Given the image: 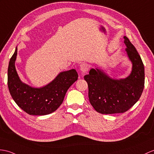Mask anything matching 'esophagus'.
<instances>
[{
	"mask_svg": "<svg viewBox=\"0 0 154 154\" xmlns=\"http://www.w3.org/2000/svg\"><path fill=\"white\" fill-rule=\"evenodd\" d=\"M80 70L81 71V72L83 73H85L86 72H87V71L88 70V66L87 63H81L80 65Z\"/></svg>",
	"mask_w": 154,
	"mask_h": 154,
	"instance_id": "34e87169",
	"label": "esophagus"
}]
</instances>
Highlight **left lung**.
<instances>
[{
    "mask_svg": "<svg viewBox=\"0 0 154 154\" xmlns=\"http://www.w3.org/2000/svg\"><path fill=\"white\" fill-rule=\"evenodd\" d=\"M125 51L132 63L126 78L113 79L96 67L84 77L88 87V98L94 109L102 114L124 113L140 98L144 87V67L137 49L124 36Z\"/></svg>",
    "mask_w": 154,
    "mask_h": 154,
    "instance_id": "obj_1",
    "label": "left lung"
}]
</instances>
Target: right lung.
<instances>
[{
  "mask_svg": "<svg viewBox=\"0 0 154 154\" xmlns=\"http://www.w3.org/2000/svg\"><path fill=\"white\" fill-rule=\"evenodd\" d=\"M17 48L10 60L8 87L13 100L29 115L45 116L51 113L62 104L66 92L78 79L75 69L62 71L54 80L40 88L32 87L22 82L17 73L15 62Z\"/></svg>",
  "mask_w": 154,
  "mask_h": 154,
  "instance_id": "add662e5",
  "label": "right lung"
}]
</instances>
